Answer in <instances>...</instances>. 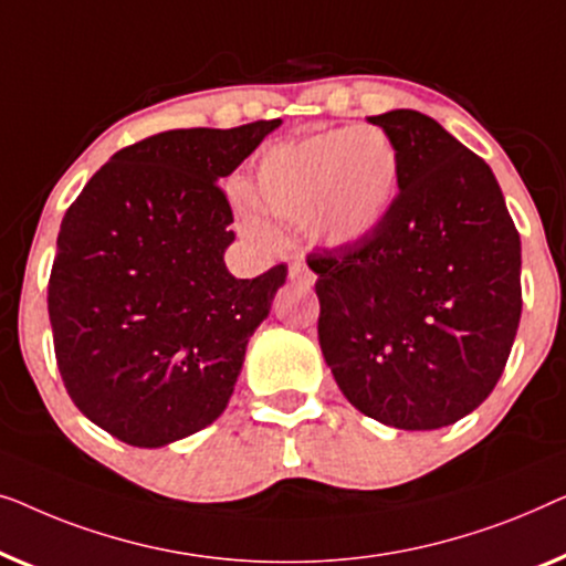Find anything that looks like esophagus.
<instances>
[{
    "instance_id": "34e87169",
    "label": "esophagus",
    "mask_w": 566,
    "mask_h": 566,
    "mask_svg": "<svg viewBox=\"0 0 566 566\" xmlns=\"http://www.w3.org/2000/svg\"><path fill=\"white\" fill-rule=\"evenodd\" d=\"M290 280L292 282H302V284H313L315 282V274L310 272V269L302 264V261H292L290 266Z\"/></svg>"
}]
</instances>
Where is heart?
Wrapping results in <instances>:
<instances>
[{"label": "heart", "instance_id": "obj_1", "mask_svg": "<svg viewBox=\"0 0 566 566\" xmlns=\"http://www.w3.org/2000/svg\"><path fill=\"white\" fill-rule=\"evenodd\" d=\"M400 185L392 140L374 127L336 130L269 150L256 166L253 202L274 218L305 222L321 243L352 245L387 218ZM253 235L261 222L245 214Z\"/></svg>", "mask_w": 566, "mask_h": 566}]
</instances>
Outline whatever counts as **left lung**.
Returning a JSON list of instances; mask_svg holds the SVG:
<instances>
[{
    "instance_id": "obj_1",
    "label": "left lung",
    "mask_w": 566,
    "mask_h": 566,
    "mask_svg": "<svg viewBox=\"0 0 566 566\" xmlns=\"http://www.w3.org/2000/svg\"><path fill=\"white\" fill-rule=\"evenodd\" d=\"M400 158L377 230L310 253L317 338L346 400L433 431L488 400L521 323V235L495 174L416 109L369 117Z\"/></svg>"
}]
</instances>
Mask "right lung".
Listing matches in <instances>:
<instances>
[{
	"mask_svg": "<svg viewBox=\"0 0 566 566\" xmlns=\"http://www.w3.org/2000/svg\"><path fill=\"white\" fill-rule=\"evenodd\" d=\"M280 123L150 135L63 214L48 282L55 361L76 408L115 439L158 449L226 410L286 266L228 272L233 210L218 181Z\"/></svg>",
	"mask_w": 566,
	"mask_h": 566,
	"instance_id": "obj_1",
	"label": "right lung"
}]
</instances>
